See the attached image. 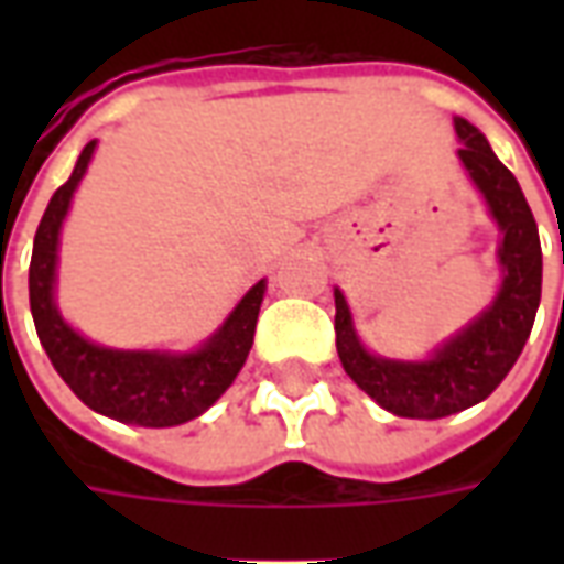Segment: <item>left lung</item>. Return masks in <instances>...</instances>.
<instances>
[{
  "label": "left lung",
  "mask_w": 564,
  "mask_h": 564,
  "mask_svg": "<svg viewBox=\"0 0 564 564\" xmlns=\"http://www.w3.org/2000/svg\"><path fill=\"white\" fill-rule=\"evenodd\" d=\"M459 160L484 193L492 220L501 229L498 265L505 271L501 290L480 317H474L425 362H399L368 354L356 338L350 307L335 290V347L344 371L380 408L411 420H441L484 402L508 378L529 341L541 305V238L532 208L517 177L501 165L484 132L456 117Z\"/></svg>",
  "instance_id": "1"
}]
</instances>
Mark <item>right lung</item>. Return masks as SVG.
Instances as JSON below:
<instances>
[{
	"label": "right lung",
	"instance_id": "1",
	"mask_svg": "<svg viewBox=\"0 0 564 564\" xmlns=\"http://www.w3.org/2000/svg\"><path fill=\"white\" fill-rule=\"evenodd\" d=\"M93 150L96 141L80 150L75 172L47 202L35 232L30 262V307L35 332L44 354L54 362L56 375L96 414L148 429L181 425L205 414L238 378L253 347L265 281L253 283L220 329L189 354L111 350L78 335L59 317L54 302L56 247L72 196L93 160Z\"/></svg>",
	"mask_w": 564,
	"mask_h": 564
}]
</instances>
